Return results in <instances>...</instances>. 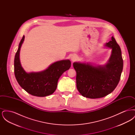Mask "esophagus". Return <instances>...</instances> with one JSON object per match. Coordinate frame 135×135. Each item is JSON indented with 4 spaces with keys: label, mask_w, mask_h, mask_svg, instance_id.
Masks as SVG:
<instances>
[{
    "label": "esophagus",
    "mask_w": 135,
    "mask_h": 135,
    "mask_svg": "<svg viewBox=\"0 0 135 135\" xmlns=\"http://www.w3.org/2000/svg\"><path fill=\"white\" fill-rule=\"evenodd\" d=\"M77 57L75 56H72L71 58V61H72V62H74L76 61L77 60Z\"/></svg>",
    "instance_id": "1"
}]
</instances>
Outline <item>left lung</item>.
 I'll return each mask as SVG.
<instances>
[{
    "label": "left lung",
    "mask_w": 135,
    "mask_h": 135,
    "mask_svg": "<svg viewBox=\"0 0 135 135\" xmlns=\"http://www.w3.org/2000/svg\"><path fill=\"white\" fill-rule=\"evenodd\" d=\"M105 46L112 49L106 64L94 66L90 63L73 64L76 72L77 90L84 97L97 99L106 96L114 90L120 80L123 69L120 47L113 36Z\"/></svg>",
    "instance_id": "left-lung-1"
}]
</instances>
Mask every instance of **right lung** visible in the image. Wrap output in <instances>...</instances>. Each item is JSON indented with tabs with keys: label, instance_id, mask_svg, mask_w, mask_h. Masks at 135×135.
<instances>
[{
	"label": "right lung",
	"instance_id": "add662e5",
	"mask_svg": "<svg viewBox=\"0 0 135 135\" xmlns=\"http://www.w3.org/2000/svg\"><path fill=\"white\" fill-rule=\"evenodd\" d=\"M23 35L14 60V72L20 85L29 94L37 97H45L54 93L57 87L59 78L71 67L70 61L65 60L51 65L48 68L38 72L27 73L22 67L20 51L24 40Z\"/></svg>",
	"mask_w": 135,
	"mask_h": 135
}]
</instances>
